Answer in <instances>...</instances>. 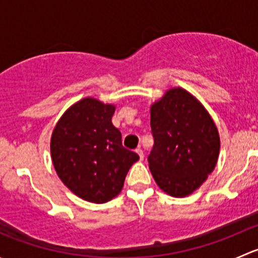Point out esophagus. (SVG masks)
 Returning <instances> with one entry per match:
<instances>
[{"label":"esophagus","mask_w":258,"mask_h":258,"mask_svg":"<svg viewBox=\"0 0 258 258\" xmlns=\"http://www.w3.org/2000/svg\"><path fill=\"white\" fill-rule=\"evenodd\" d=\"M136 153H137V155H139L140 156V160H144V157H145V155H144V151H142L141 150V148H137V150H136Z\"/></svg>","instance_id":"esophagus-1"}]
</instances>
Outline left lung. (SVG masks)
<instances>
[{
    "label": "left lung",
    "instance_id": "obj_1",
    "mask_svg": "<svg viewBox=\"0 0 258 258\" xmlns=\"http://www.w3.org/2000/svg\"><path fill=\"white\" fill-rule=\"evenodd\" d=\"M151 130L148 166L156 183L170 196H188L217 163L220 136L212 117L188 91L175 87L151 106Z\"/></svg>",
    "mask_w": 258,
    "mask_h": 258
}]
</instances>
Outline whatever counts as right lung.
Here are the masks:
<instances>
[{
    "label": "right lung",
    "instance_id": "obj_1",
    "mask_svg": "<svg viewBox=\"0 0 258 258\" xmlns=\"http://www.w3.org/2000/svg\"><path fill=\"white\" fill-rule=\"evenodd\" d=\"M114 108L96 98H82L62 114L52 132L57 175L76 196L93 204L114 199L140 158L122 146L121 132L111 121Z\"/></svg>",
    "mask_w": 258,
    "mask_h": 258
}]
</instances>
